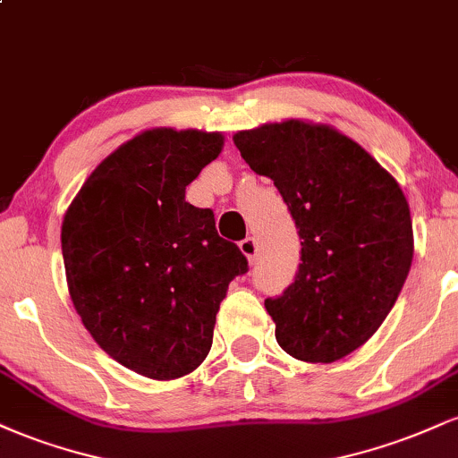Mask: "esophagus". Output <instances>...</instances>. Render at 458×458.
<instances>
[{
    "label": "esophagus",
    "mask_w": 458,
    "mask_h": 458,
    "mask_svg": "<svg viewBox=\"0 0 458 458\" xmlns=\"http://www.w3.org/2000/svg\"><path fill=\"white\" fill-rule=\"evenodd\" d=\"M239 247H241V251H243V254L247 256V260H250L251 265H254L256 256H259V243H256L254 236H247V239L241 241Z\"/></svg>",
    "instance_id": "1"
}]
</instances>
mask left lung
I'll return each instance as SVG.
<instances>
[{
    "label": "left lung",
    "mask_w": 458,
    "mask_h": 458,
    "mask_svg": "<svg viewBox=\"0 0 458 458\" xmlns=\"http://www.w3.org/2000/svg\"><path fill=\"white\" fill-rule=\"evenodd\" d=\"M247 165L271 178L301 239L295 282L265 299L288 355L331 364L381 327L411 269L403 189L357 141L303 120L234 135Z\"/></svg>",
    "instance_id": "1"
}]
</instances>
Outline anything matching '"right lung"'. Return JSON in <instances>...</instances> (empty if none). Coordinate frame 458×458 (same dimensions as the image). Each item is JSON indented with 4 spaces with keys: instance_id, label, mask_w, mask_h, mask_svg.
Wrapping results in <instances>:
<instances>
[{
    "instance_id": "right-lung-1",
    "label": "right lung",
    "mask_w": 458,
    "mask_h": 458,
    "mask_svg": "<svg viewBox=\"0 0 458 458\" xmlns=\"http://www.w3.org/2000/svg\"><path fill=\"white\" fill-rule=\"evenodd\" d=\"M224 135L150 129L98 163L62 222L68 293L81 323L118 364L178 379L202 364L228 284L247 259L185 189Z\"/></svg>"
}]
</instances>
